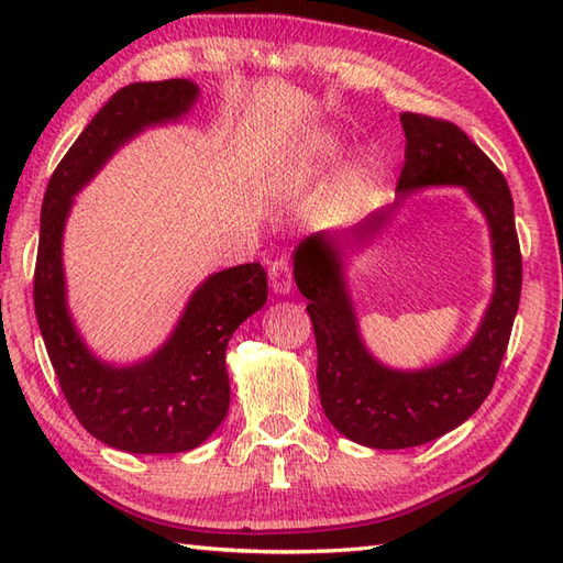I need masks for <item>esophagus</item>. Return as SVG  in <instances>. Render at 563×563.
Wrapping results in <instances>:
<instances>
[{
  "label": "esophagus",
  "instance_id": "esophagus-1",
  "mask_svg": "<svg viewBox=\"0 0 563 563\" xmlns=\"http://www.w3.org/2000/svg\"><path fill=\"white\" fill-rule=\"evenodd\" d=\"M271 288L278 295H288L292 290V266L288 258H275L268 268Z\"/></svg>",
  "mask_w": 563,
  "mask_h": 563
}]
</instances>
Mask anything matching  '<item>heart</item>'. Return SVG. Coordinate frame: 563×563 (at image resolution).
Here are the masks:
<instances>
[{
	"mask_svg": "<svg viewBox=\"0 0 563 563\" xmlns=\"http://www.w3.org/2000/svg\"><path fill=\"white\" fill-rule=\"evenodd\" d=\"M317 154H319V159H331L333 154H336V142H331V140L321 142V145L317 147ZM355 181H357V176H353V184Z\"/></svg>",
	"mask_w": 563,
	"mask_h": 563,
	"instance_id": "b5f03b06",
	"label": "heart"
}]
</instances>
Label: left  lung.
Returning <instances> with one entry per match:
<instances>
[{
	"label": "left lung",
	"mask_w": 563,
	"mask_h": 563,
	"mask_svg": "<svg viewBox=\"0 0 563 563\" xmlns=\"http://www.w3.org/2000/svg\"><path fill=\"white\" fill-rule=\"evenodd\" d=\"M406 135L397 202L349 234L357 242L385 227L389 212L423 186H464L494 239L496 292L474 341L450 361L399 373L379 365L357 336L336 236L319 232L295 251V283L307 297L317 339L319 399L339 433L375 450L416 448L462 426L492 391L522 288V256L506 176L450 121L401 113Z\"/></svg>",
	"instance_id": "1"
}]
</instances>
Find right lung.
<instances>
[{
	"instance_id": "1",
	"label": "right lung",
	"mask_w": 563,
	"mask_h": 563,
	"mask_svg": "<svg viewBox=\"0 0 563 563\" xmlns=\"http://www.w3.org/2000/svg\"><path fill=\"white\" fill-rule=\"evenodd\" d=\"M196 99L198 87L188 79L140 81L115 91L57 164L41 210L33 305L59 389L93 438L135 454L188 452L224 421V351L236 327L266 302V271L244 263L210 275L150 361L113 367L87 351L67 314L63 230L71 196L125 140L147 125L176 121Z\"/></svg>"
}]
</instances>
